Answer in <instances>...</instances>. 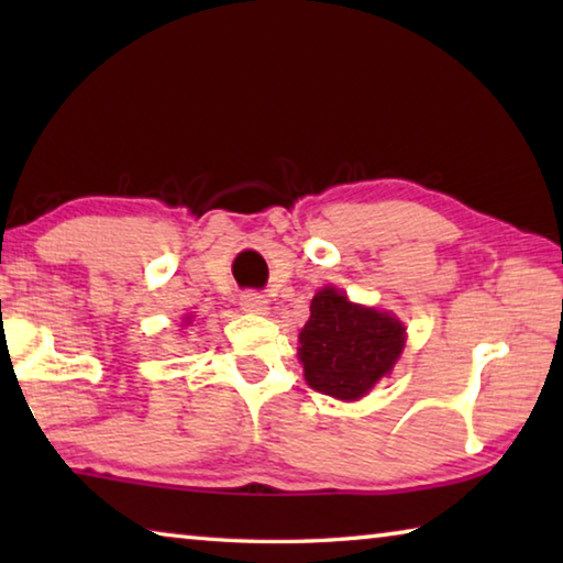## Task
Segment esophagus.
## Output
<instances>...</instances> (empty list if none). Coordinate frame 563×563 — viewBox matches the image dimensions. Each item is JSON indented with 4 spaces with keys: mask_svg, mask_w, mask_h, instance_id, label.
Segmentation results:
<instances>
[{
    "mask_svg": "<svg viewBox=\"0 0 563 563\" xmlns=\"http://www.w3.org/2000/svg\"><path fill=\"white\" fill-rule=\"evenodd\" d=\"M241 308L245 312H258V316H263V312L268 310V300H265V295L258 290H245L241 295Z\"/></svg>",
    "mask_w": 563,
    "mask_h": 563,
    "instance_id": "obj_1",
    "label": "esophagus"
}]
</instances>
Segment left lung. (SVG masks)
<instances>
[{
    "mask_svg": "<svg viewBox=\"0 0 563 563\" xmlns=\"http://www.w3.org/2000/svg\"><path fill=\"white\" fill-rule=\"evenodd\" d=\"M402 347V322L325 288L310 302L298 352L312 389L338 399H360L393 369Z\"/></svg>",
    "mask_w": 563,
    "mask_h": 563,
    "instance_id": "1",
    "label": "left lung"
}]
</instances>
